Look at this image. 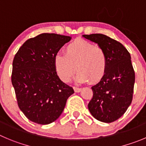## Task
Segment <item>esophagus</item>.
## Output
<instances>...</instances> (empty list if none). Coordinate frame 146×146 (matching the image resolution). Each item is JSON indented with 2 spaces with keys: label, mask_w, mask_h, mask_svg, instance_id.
I'll return each instance as SVG.
<instances>
[{
  "label": "esophagus",
  "mask_w": 146,
  "mask_h": 146,
  "mask_svg": "<svg viewBox=\"0 0 146 146\" xmlns=\"http://www.w3.org/2000/svg\"><path fill=\"white\" fill-rule=\"evenodd\" d=\"M73 89H74L75 92H76V93H78V92H80L81 91V88H78V87H76V86L73 87Z\"/></svg>",
  "instance_id": "1"
}]
</instances>
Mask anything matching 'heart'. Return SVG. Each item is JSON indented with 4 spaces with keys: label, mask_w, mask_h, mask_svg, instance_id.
Masks as SVG:
<instances>
[{
    "label": "heart",
    "mask_w": 146,
    "mask_h": 146,
    "mask_svg": "<svg viewBox=\"0 0 146 146\" xmlns=\"http://www.w3.org/2000/svg\"><path fill=\"white\" fill-rule=\"evenodd\" d=\"M54 69L60 80L70 82L76 69L78 83L99 82L105 75L108 65L107 54L102 47L82 39H76L64 50V54H57L53 60Z\"/></svg>",
    "instance_id": "heart-1"
}]
</instances>
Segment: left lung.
Returning <instances> with one entry per match:
<instances>
[{"mask_svg":"<svg viewBox=\"0 0 146 146\" xmlns=\"http://www.w3.org/2000/svg\"><path fill=\"white\" fill-rule=\"evenodd\" d=\"M105 51L108 65L105 75L92 87L93 98L88 104L92 116L110 123L125 114L133 100L135 76L131 57L120 42L102 34L83 35Z\"/></svg>","mask_w":146,"mask_h":146,"instance_id":"obj_1","label":"left lung"}]
</instances>
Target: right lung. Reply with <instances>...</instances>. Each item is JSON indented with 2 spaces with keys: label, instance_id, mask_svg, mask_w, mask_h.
<instances>
[{
  "label": "right lung",
  "instance_id": "obj_1",
  "mask_svg": "<svg viewBox=\"0 0 146 146\" xmlns=\"http://www.w3.org/2000/svg\"><path fill=\"white\" fill-rule=\"evenodd\" d=\"M70 39L41 34L26 41L13 58L11 82L18 106L32 122L48 125L56 120L74 93L60 79L53 65L54 55Z\"/></svg>",
  "mask_w": 146,
  "mask_h": 146
}]
</instances>
